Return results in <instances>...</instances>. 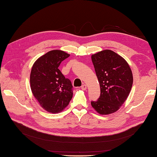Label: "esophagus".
<instances>
[{
    "label": "esophagus",
    "mask_w": 157,
    "mask_h": 157,
    "mask_svg": "<svg viewBox=\"0 0 157 157\" xmlns=\"http://www.w3.org/2000/svg\"><path fill=\"white\" fill-rule=\"evenodd\" d=\"M81 89L83 90H85L87 89V86H86V84H83L82 86H81Z\"/></svg>",
    "instance_id": "obj_1"
}]
</instances>
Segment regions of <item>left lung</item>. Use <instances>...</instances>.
I'll use <instances>...</instances> for the list:
<instances>
[{
  "label": "left lung",
  "instance_id": "left-lung-1",
  "mask_svg": "<svg viewBox=\"0 0 157 157\" xmlns=\"http://www.w3.org/2000/svg\"><path fill=\"white\" fill-rule=\"evenodd\" d=\"M92 61L101 88V95L91 105L101 115L116 112L127 98L132 87L133 75L128 63L111 50L92 55Z\"/></svg>",
  "mask_w": 157,
  "mask_h": 157
}]
</instances>
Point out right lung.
<instances>
[{"mask_svg":"<svg viewBox=\"0 0 157 157\" xmlns=\"http://www.w3.org/2000/svg\"><path fill=\"white\" fill-rule=\"evenodd\" d=\"M69 55L53 50L36 60L30 73L33 95L46 111L61 112L73 97V86L60 71L59 67Z\"/></svg>","mask_w":157,"mask_h":157,"instance_id":"1","label":"right lung"}]
</instances>
